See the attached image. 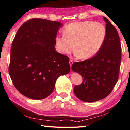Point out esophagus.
<instances>
[{"label": "esophagus", "mask_w": 130, "mask_h": 130, "mask_svg": "<svg viewBox=\"0 0 130 130\" xmlns=\"http://www.w3.org/2000/svg\"><path fill=\"white\" fill-rule=\"evenodd\" d=\"M73 60L72 59H70V62H69V63H70V67H72V64H73Z\"/></svg>", "instance_id": "esophagus-1"}]
</instances>
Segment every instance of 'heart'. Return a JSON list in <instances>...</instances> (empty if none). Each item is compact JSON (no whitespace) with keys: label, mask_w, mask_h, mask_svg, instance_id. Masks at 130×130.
Wrapping results in <instances>:
<instances>
[{"label":"heart","mask_w":130,"mask_h":130,"mask_svg":"<svg viewBox=\"0 0 130 130\" xmlns=\"http://www.w3.org/2000/svg\"><path fill=\"white\" fill-rule=\"evenodd\" d=\"M62 36H57L55 43L58 51L67 54L75 49L82 59L93 57L101 49L106 37V29L100 22H74L66 25Z\"/></svg>","instance_id":"obj_1"}]
</instances>
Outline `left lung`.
Here are the masks:
<instances>
[{
    "label": "left lung",
    "instance_id": "obj_1",
    "mask_svg": "<svg viewBox=\"0 0 130 130\" xmlns=\"http://www.w3.org/2000/svg\"><path fill=\"white\" fill-rule=\"evenodd\" d=\"M106 37L101 49L93 57L72 66L80 73L83 82L76 85L73 92L78 99L92 102L107 97L119 78L121 62V45L117 29L106 18Z\"/></svg>",
    "mask_w": 130,
    "mask_h": 130
}]
</instances>
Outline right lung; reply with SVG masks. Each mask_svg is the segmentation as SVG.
<instances>
[{"instance_id": "obj_1", "label": "right lung", "mask_w": 130, "mask_h": 130, "mask_svg": "<svg viewBox=\"0 0 130 130\" xmlns=\"http://www.w3.org/2000/svg\"><path fill=\"white\" fill-rule=\"evenodd\" d=\"M62 24L31 19L19 29L12 41L9 74L25 97L41 100L54 89L59 76L70 72L69 58L55 50V38Z\"/></svg>"}]
</instances>
